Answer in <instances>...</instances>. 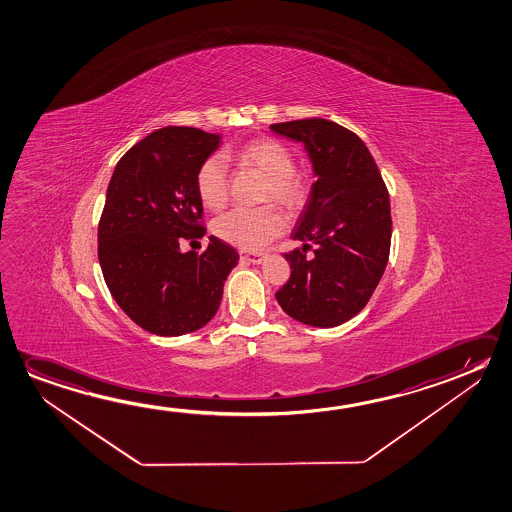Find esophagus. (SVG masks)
I'll use <instances>...</instances> for the list:
<instances>
[{
  "mask_svg": "<svg viewBox=\"0 0 512 512\" xmlns=\"http://www.w3.org/2000/svg\"><path fill=\"white\" fill-rule=\"evenodd\" d=\"M240 260L247 261V263H252V265H260L261 261L265 260V256L263 254H240Z\"/></svg>",
  "mask_w": 512,
  "mask_h": 512,
  "instance_id": "34e87169",
  "label": "esophagus"
}]
</instances>
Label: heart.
<instances>
[{
	"label": "heart",
	"mask_w": 512,
	"mask_h": 512,
	"mask_svg": "<svg viewBox=\"0 0 512 512\" xmlns=\"http://www.w3.org/2000/svg\"><path fill=\"white\" fill-rule=\"evenodd\" d=\"M229 160L265 178L261 194L263 203H276L283 210H299L306 201V185L295 174V158L288 147L276 138H254L228 153ZM195 190L208 210H220L228 203L229 178L226 162L217 155L204 160L195 172ZM215 236L240 251H260L281 235L284 220L272 206L256 210H231L213 222Z\"/></svg>",
	"instance_id": "1"
}]
</instances>
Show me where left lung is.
<instances>
[{
    "label": "left lung",
    "instance_id": "obj_1",
    "mask_svg": "<svg viewBox=\"0 0 512 512\" xmlns=\"http://www.w3.org/2000/svg\"><path fill=\"white\" fill-rule=\"evenodd\" d=\"M270 130L302 142L317 176L292 233L302 249L284 254L292 274L277 302L302 324H343L365 308L388 265V188L365 142L336 122L301 119Z\"/></svg>",
    "mask_w": 512,
    "mask_h": 512
}]
</instances>
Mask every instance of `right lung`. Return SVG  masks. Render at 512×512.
Here are the masks:
<instances>
[{
  "label": "right lung",
  "instance_id": "1",
  "mask_svg": "<svg viewBox=\"0 0 512 512\" xmlns=\"http://www.w3.org/2000/svg\"><path fill=\"white\" fill-rule=\"evenodd\" d=\"M219 146L215 133L167 126L131 147L108 183L99 265L115 302L149 333L181 336L208 324L238 263L215 236L203 254L179 247L206 233L195 172Z\"/></svg>",
  "mask_w": 512,
  "mask_h": 512
}]
</instances>
